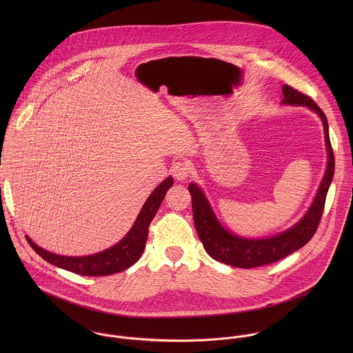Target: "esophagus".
<instances>
[{"instance_id": "1", "label": "esophagus", "mask_w": 353, "mask_h": 353, "mask_svg": "<svg viewBox=\"0 0 353 353\" xmlns=\"http://www.w3.org/2000/svg\"><path fill=\"white\" fill-rule=\"evenodd\" d=\"M171 172H172V175H174V178H175L176 181H185V179H188V176L190 175L192 167H190V164H189L188 161L179 160V161H176V163L172 165Z\"/></svg>"}]
</instances>
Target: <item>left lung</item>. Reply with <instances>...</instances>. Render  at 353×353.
<instances>
[{"mask_svg": "<svg viewBox=\"0 0 353 353\" xmlns=\"http://www.w3.org/2000/svg\"><path fill=\"white\" fill-rule=\"evenodd\" d=\"M281 104L304 105L312 110L322 121L325 143L327 151V165L319 189L311 206L302 219L291 228L268 238H245L227 230L216 217L212 205L201 188L190 182L189 192L193 201V217L199 238L205 252L213 259L243 269L256 268L276 262L291 252L299 250L315 234L325 208V200L334 175V154L329 139V125L326 115L316 103L290 85H283Z\"/></svg>", "mask_w": 353, "mask_h": 353, "instance_id": "1", "label": "left lung"}]
</instances>
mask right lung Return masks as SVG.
I'll return each mask as SVG.
<instances>
[{
    "label": "right lung",
    "instance_id": "1",
    "mask_svg": "<svg viewBox=\"0 0 353 353\" xmlns=\"http://www.w3.org/2000/svg\"><path fill=\"white\" fill-rule=\"evenodd\" d=\"M172 176L165 178L144 202L136 221L133 223L129 232L114 246L103 252L83 255V256H66L48 252L39 248L28 235H26L30 246L46 259L51 265L61 269L81 274V276H108L122 272L134 265L143 255L145 242L148 238V227L154 217L160 203L163 201L167 190L172 186Z\"/></svg>",
    "mask_w": 353,
    "mask_h": 353
}]
</instances>
